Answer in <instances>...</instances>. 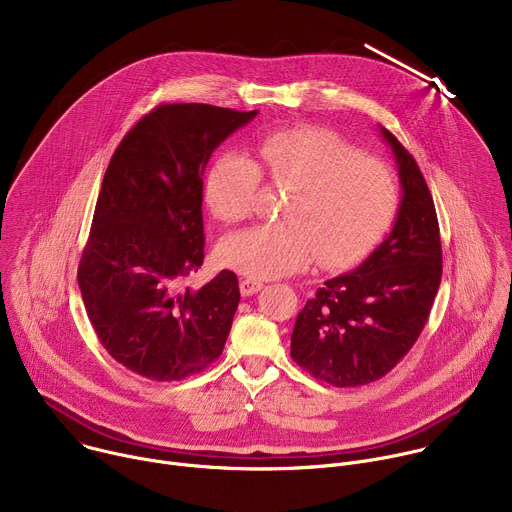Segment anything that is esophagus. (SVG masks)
I'll return each instance as SVG.
<instances>
[{
    "instance_id": "obj_1",
    "label": "esophagus",
    "mask_w": 512,
    "mask_h": 512,
    "mask_svg": "<svg viewBox=\"0 0 512 512\" xmlns=\"http://www.w3.org/2000/svg\"><path fill=\"white\" fill-rule=\"evenodd\" d=\"M239 285H241V294H243V296H253V294H257V291L263 287V281H261V279H255V277H243Z\"/></svg>"
}]
</instances>
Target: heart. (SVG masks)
<instances>
[{
	"label": "heart",
	"instance_id": "b5f03b06",
	"mask_svg": "<svg viewBox=\"0 0 512 512\" xmlns=\"http://www.w3.org/2000/svg\"><path fill=\"white\" fill-rule=\"evenodd\" d=\"M261 172L287 188L279 216L227 237L221 259L255 279L296 273L314 257L320 267H346L367 255L391 229L399 186L379 160L364 158L340 135L320 127L273 131L257 141V162L239 152L218 156L204 198L225 223L253 214Z\"/></svg>",
	"mask_w": 512,
	"mask_h": 512
}]
</instances>
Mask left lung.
I'll return each instance as SVG.
<instances>
[{
  "instance_id": "1",
  "label": "left lung",
  "mask_w": 512,
  "mask_h": 512,
  "mask_svg": "<svg viewBox=\"0 0 512 512\" xmlns=\"http://www.w3.org/2000/svg\"><path fill=\"white\" fill-rule=\"evenodd\" d=\"M401 180L389 237L354 271L324 281L291 332V358L334 387L385 377L417 342L442 281V243L425 178L399 139L381 127Z\"/></svg>"
}]
</instances>
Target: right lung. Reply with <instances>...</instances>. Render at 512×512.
Listing matches in <instances>:
<instances>
[{"instance_id":"add662e5","label":"right lung","mask_w":512,"mask_h":512,"mask_svg":"<svg viewBox=\"0 0 512 512\" xmlns=\"http://www.w3.org/2000/svg\"><path fill=\"white\" fill-rule=\"evenodd\" d=\"M257 111L160 105L121 139L107 166L79 287L105 350L152 381H180L221 356L241 300L223 269L184 285L204 261L202 174Z\"/></svg>"}]
</instances>
